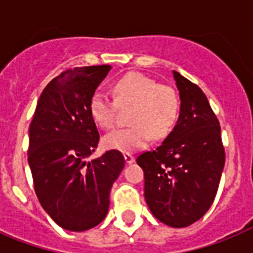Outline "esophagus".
Returning a JSON list of instances; mask_svg holds the SVG:
<instances>
[{"instance_id":"1","label":"esophagus","mask_w":253,"mask_h":253,"mask_svg":"<svg viewBox=\"0 0 253 253\" xmlns=\"http://www.w3.org/2000/svg\"><path fill=\"white\" fill-rule=\"evenodd\" d=\"M125 160H126V163H128V164H131V163H134V156L130 154H125Z\"/></svg>"}]
</instances>
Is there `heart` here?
<instances>
[{"instance_id": "1", "label": "heart", "mask_w": 253, "mask_h": 253, "mask_svg": "<svg viewBox=\"0 0 253 253\" xmlns=\"http://www.w3.org/2000/svg\"><path fill=\"white\" fill-rule=\"evenodd\" d=\"M113 99L102 91H95L89 101V113L98 127L109 130L117 121L118 107L131 106L128 122L131 126L111 131L103 139L109 150L128 154L143 148L154 135L162 139L172 130L180 113V99L176 90L159 84L150 76L130 72L111 85Z\"/></svg>"}]
</instances>
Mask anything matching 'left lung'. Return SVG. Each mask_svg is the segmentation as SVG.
<instances>
[{"label": "left lung", "mask_w": 253, "mask_h": 253, "mask_svg": "<svg viewBox=\"0 0 253 253\" xmlns=\"http://www.w3.org/2000/svg\"><path fill=\"white\" fill-rule=\"evenodd\" d=\"M180 90L176 126L155 150L136 158L144 172V197L151 211L170 227L202 218L215 200L226 154L219 121L198 85L173 71Z\"/></svg>", "instance_id": "obj_1"}]
</instances>
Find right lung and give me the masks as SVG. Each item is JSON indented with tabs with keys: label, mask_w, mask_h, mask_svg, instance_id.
Here are the masks:
<instances>
[{
	"label": "right lung",
	"mask_w": 253,
	"mask_h": 253,
	"mask_svg": "<svg viewBox=\"0 0 253 253\" xmlns=\"http://www.w3.org/2000/svg\"><path fill=\"white\" fill-rule=\"evenodd\" d=\"M110 69L91 65L61 72L44 87L30 125L27 155L38 200L69 231L105 219L111 186L125 167L117 150L86 163L99 142L89 101Z\"/></svg>",
	"instance_id": "right-lung-1"
}]
</instances>
